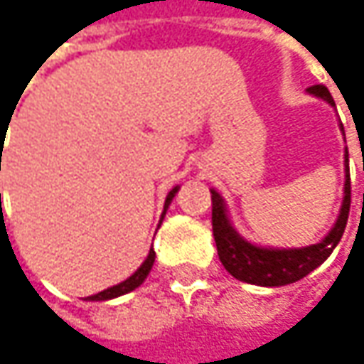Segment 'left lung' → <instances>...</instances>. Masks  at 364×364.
<instances>
[{"instance_id":"8db88e82","label":"left lung","mask_w":364,"mask_h":364,"mask_svg":"<svg viewBox=\"0 0 364 364\" xmlns=\"http://www.w3.org/2000/svg\"><path fill=\"white\" fill-rule=\"evenodd\" d=\"M310 95L327 101L328 105H335L331 92L325 86H310ZM343 130V126H341ZM213 198V236L217 245V253L223 263V267L238 280L257 284V287H284L291 282L301 280L310 272H314L343 236L348 215H350V168H348V149H346V185H343V202L339 208V217L335 225L331 228L327 236L304 249H265L251 245L245 240L232 225L223 198L210 189Z\"/></svg>"}]
</instances>
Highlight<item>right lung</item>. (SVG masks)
<instances>
[{"label": "right lung", "mask_w": 364, "mask_h": 364, "mask_svg": "<svg viewBox=\"0 0 364 364\" xmlns=\"http://www.w3.org/2000/svg\"><path fill=\"white\" fill-rule=\"evenodd\" d=\"M177 191H179V187H173V189L168 191L166 202H164L162 219H164L166 208H168V204L173 202V198H175V193H177ZM154 261H156V253H154V249H151L149 255H147V259L141 263V267H139L130 278H126L124 282H119V284H115V287H109V289H105V291H101V293H97V295H92V297H86V299H88V301H107V299H113V297H119V295H126V293L134 291L136 287H141V284H143V280H145V278H147V274L151 272Z\"/></svg>", "instance_id": "right-lung-1"}]
</instances>
